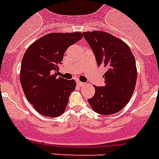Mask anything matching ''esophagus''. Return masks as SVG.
Segmentation results:
<instances>
[{
	"instance_id": "34e87169",
	"label": "esophagus",
	"mask_w": 159,
	"mask_h": 159,
	"mask_svg": "<svg viewBox=\"0 0 159 159\" xmlns=\"http://www.w3.org/2000/svg\"><path fill=\"white\" fill-rule=\"evenodd\" d=\"M84 84H84V83L80 82V81H77V85H78V86H80V87L84 86Z\"/></svg>"
}]
</instances>
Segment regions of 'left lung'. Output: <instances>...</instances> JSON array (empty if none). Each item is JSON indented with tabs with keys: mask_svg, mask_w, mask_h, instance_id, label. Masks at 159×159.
Instances as JSON below:
<instances>
[{
	"mask_svg": "<svg viewBox=\"0 0 159 159\" xmlns=\"http://www.w3.org/2000/svg\"><path fill=\"white\" fill-rule=\"evenodd\" d=\"M95 54L98 66L107 71L102 75L105 85L95 87V95L88 99L92 108L104 116L116 114L128 103L135 88V59L127 43L108 32H83Z\"/></svg>",
	"mask_w": 159,
	"mask_h": 159,
	"instance_id": "obj_1",
	"label": "left lung"
}]
</instances>
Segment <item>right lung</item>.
<instances>
[{
  "label": "right lung",
  "mask_w": 159,
  "mask_h": 159,
  "mask_svg": "<svg viewBox=\"0 0 159 159\" xmlns=\"http://www.w3.org/2000/svg\"><path fill=\"white\" fill-rule=\"evenodd\" d=\"M82 38L81 32H52L32 43L25 52L20 84L28 101L42 116L58 117L65 111L76 84L74 80L57 77V72L66 50Z\"/></svg>",
  "instance_id": "add662e5"
}]
</instances>
